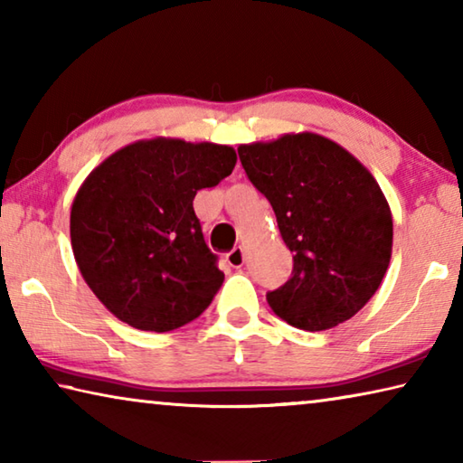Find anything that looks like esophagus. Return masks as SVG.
I'll list each match as a JSON object with an SVG mask.
<instances>
[{"mask_svg":"<svg viewBox=\"0 0 463 463\" xmlns=\"http://www.w3.org/2000/svg\"><path fill=\"white\" fill-rule=\"evenodd\" d=\"M226 263H229L234 269L242 268V263H245V249L234 247L231 253H226Z\"/></svg>","mask_w":463,"mask_h":463,"instance_id":"obj_1","label":"esophagus"}]
</instances>
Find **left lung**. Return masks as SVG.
Wrapping results in <instances>:
<instances>
[{
	"label": "left lung",
	"mask_w": 463,
	"mask_h": 463,
	"mask_svg": "<svg viewBox=\"0 0 463 463\" xmlns=\"http://www.w3.org/2000/svg\"><path fill=\"white\" fill-rule=\"evenodd\" d=\"M239 159L294 255L292 276L268 292L271 310L302 331H326L357 315L392 255V214L370 171L312 132L241 145Z\"/></svg>",
	"instance_id": "left-lung-1"
}]
</instances>
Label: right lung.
Returning <instances> with one entry per match:
<instances>
[{
  "label": "right lung",
  "mask_w": 463,
  "mask_h": 463,
  "mask_svg": "<svg viewBox=\"0 0 463 463\" xmlns=\"http://www.w3.org/2000/svg\"><path fill=\"white\" fill-rule=\"evenodd\" d=\"M231 146L174 138L120 148L85 179L71 208V245L99 302L140 331L198 318L224 281L194 198L229 177Z\"/></svg>",
  "instance_id": "obj_1"
}]
</instances>
